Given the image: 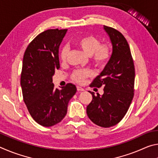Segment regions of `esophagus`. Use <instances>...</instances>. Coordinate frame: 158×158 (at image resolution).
<instances>
[{
  "instance_id": "1",
  "label": "esophagus",
  "mask_w": 158,
  "mask_h": 158,
  "mask_svg": "<svg viewBox=\"0 0 158 158\" xmlns=\"http://www.w3.org/2000/svg\"><path fill=\"white\" fill-rule=\"evenodd\" d=\"M77 90H78V91H84V89H83V88L80 87V86H77Z\"/></svg>"
}]
</instances>
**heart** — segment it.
<instances>
[{
    "label": "heart",
    "instance_id": "heart-1",
    "mask_svg": "<svg viewBox=\"0 0 158 158\" xmlns=\"http://www.w3.org/2000/svg\"><path fill=\"white\" fill-rule=\"evenodd\" d=\"M75 44L85 54L90 56V60L95 67L103 68L108 63L111 57V48L106 44H101L98 37L92 35H85L79 37L75 40ZM68 49L65 47L61 48L60 59L65 60ZM90 75V72L88 69H76L71 75L73 81L81 84L85 78Z\"/></svg>",
    "mask_w": 158,
    "mask_h": 158
}]
</instances>
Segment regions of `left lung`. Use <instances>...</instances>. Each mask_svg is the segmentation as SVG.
<instances>
[{"label":"left lung","mask_w":158,"mask_h":158,"mask_svg":"<svg viewBox=\"0 0 158 158\" xmlns=\"http://www.w3.org/2000/svg\"><path fill=\"white\" fill-rule=\"evenodd\" d=\"M112 44V54L103 71L93 80L90 87L104 85V94L90 92L93 100L86 113L98 126L109 127L121 121L134 97L135 71L130 49L123 34L104 26Z\"/></svg>","instance_id":"8db88e82"}]
</instances>
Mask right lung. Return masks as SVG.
Wrapping results in <instances>:
<instances>
[{"instance_id":"obj_1","label":"right lung","mask_w":158,"mask_h":158,"mask_svg":"<svg viewBox=\"0 0 158 158\" xmlns=\"http://www.w3.org/2000/svg\"><path fill=\"white\" fill-rule=\"evenodd\" d=\"M67 29H49L33 40L25 51L21 74L23 101L34 121L44 127L60 123L77 92L73 84L54 89L52 77L60 68L58 49Z\"/></svg>"}]
</instances>
